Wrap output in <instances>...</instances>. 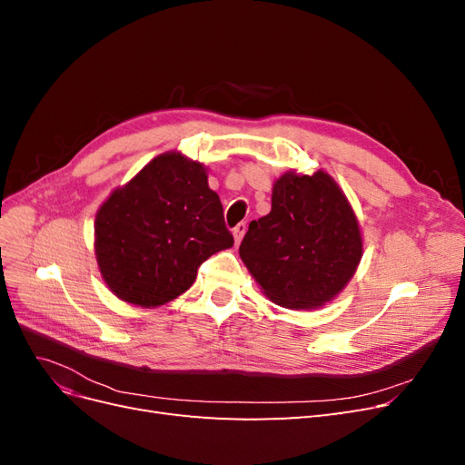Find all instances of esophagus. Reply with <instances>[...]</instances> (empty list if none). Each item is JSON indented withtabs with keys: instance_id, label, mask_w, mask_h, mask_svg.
I'll return each instance as SVG.
<instances>
[{
	"instance_id": "esophagus-1",
	"label": "esophagus",
	"mask_w": 465,
	"mask_h": 465,
	"mask_svg": "<svg viewBox=\"0 0 465 465\" xmlns=\"http://www.w3.org/2000/svg\"><path fill=\"white\" fill-rule=\"evenodd\" d=\"M246 229H248V224H246L244 221H242V223H238L236 227L232 229V236H234V242H236V244H241V241L244 238Z\"/></svg>"
}]
</instances>
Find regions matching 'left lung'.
Segmentation results:
<instances>
[{
  "label": "left lung",
  "mask_w": 465,
  "mask_h": 465,
  "mask_svg": "<svg viewBox=\"0 0 465 465\" xmlns=\"http://www.w3.org/2000/svg\"><path fill=\"white\" fill-rule=\"evenodd\" d=\"M241 258L267 299L316 308L353 277L362 256L357 217L326 173H285L273 184L272 211L252 221Z\"/></svg>",
  "instance_id": "8db88e82"
}]
</instances>
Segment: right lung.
Returning a JSON list of instances; mask_svg holds the SVG:
<instances>
[{"label":"right lung","instance_id":"right-lung-1","mask_svg":"<svg viewBox=\"0 0 465 465\" xmlns=\"http://www.w3.org/2000/svg\"><path fill=\"white\" fill-rule=\"evenodd\" d=\"M94 236L108 289L145 308L188 291L200 265L234 244L203 164L180 153L159 154L112 192L96 213Z\"/></svg>","mask_w":465,"mask_h":465}]
</instances>
